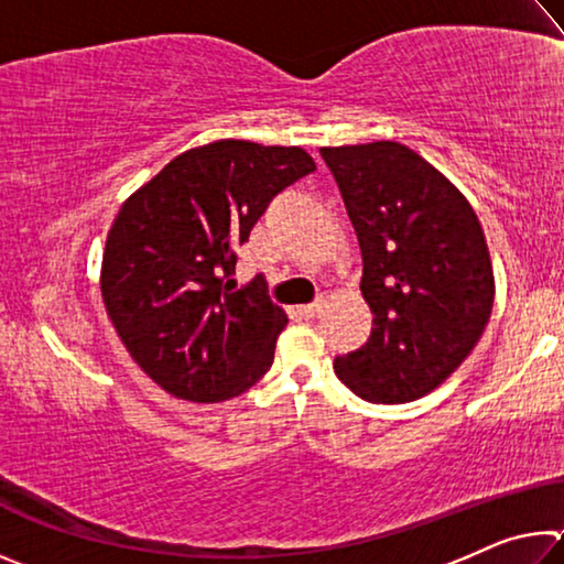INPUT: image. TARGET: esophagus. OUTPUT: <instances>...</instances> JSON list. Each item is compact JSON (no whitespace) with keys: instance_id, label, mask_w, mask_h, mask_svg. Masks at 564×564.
<instances>
[{"instance_id":"1","label":"esophagus","mask_w":564,"mask_h":564,"mask_svg":"<svg viewBox=\"0 0 564 564\" xmlns=\"http://www.w3.org/2000/svg\"><path fill=\"white\" fill-rule=\"evenodd\" d=\"M323 305H326V303H323V301H316V303H308V305H301V313H303V316L305 318H316V316H321V313H323Z\"/></svg>"}]
</instances>
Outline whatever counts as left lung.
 I'll list each match as a JSON object with an SVG mask.
<instances>
[{
  "mask_svg": "<svg viewBox=\"0 0 564 564\" xmlns=\"http://www.w3.org/2000/svg\"><path fill=\"white\" fill-rule=\"evenodd\" d=\"M362 253L366 346L333 368L370 403L443 386L488 326L495 273L480 218L451 178L398 141L323 147Z\"/></svg>",
  "mask_w": 564,
  "mask_h": 564,
  "instance_id": "left-lung-1",
  "label": "left lung"
}]
</instances>
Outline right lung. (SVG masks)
Returning a JSON list of instances; mask_svg holds the SVG:
<instances>
[{
  "mask_svg": "<svg viewBox=\"0 0 564 564\" xmlns=\"http://www.w3.org/2000/svg\"><path fill=\"white\" fill-rule=\"evenodd\" d=\"M313 169L301 147L218 139L171 159L121 204L104 246L101 299L131 360L169 395L224 403L271 368L289 316L261 275L236 291L234 248Z\"/></svg>",
  "mask_w": 564,
  "mask_h": 564,
  "instance_id": "right-lung-1",
  "label": "right lung"
}]
</instances>
